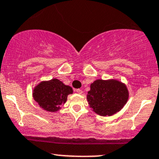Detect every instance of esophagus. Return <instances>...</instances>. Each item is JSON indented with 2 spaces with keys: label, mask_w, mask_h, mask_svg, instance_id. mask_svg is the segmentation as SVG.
<instances>
[{
  "label": "esophagus",
  "mask_w": 159,
  "mask_h": 159,
  "mask_svg": "<svg viewBox=\"0 0 159 159\" xmlns=\"http://www.w3.org/2000/svg\"><path fill=\"white\" fill-rule=\"evenodd\" d=\"M76 92H77V93H79V94H81V93H83L82 90H81V89H77Z\"/></svg>",
  "instance_id": "esophagus-1"
}]
</instances>
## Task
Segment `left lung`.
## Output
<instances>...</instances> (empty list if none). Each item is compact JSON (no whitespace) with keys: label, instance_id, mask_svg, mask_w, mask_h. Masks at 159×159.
I'll return each instance as SVG.
<instances>
[{"label":"left lung","instance_id":"1","mask_svg":"<svg viewBox=\"0 0 159 159\" xmlns=\"http://www.w3.org/2000/svg\"><path fill=\"white\" fill-rule=\"evenodd\" d=\"M128 98L127 86L116 79L96 80L87 94L90 107L101 116H111L118 112Z\"/></svg>","mask_w":159,"mask_h":159}]
</instances>
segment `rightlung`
<instances>
[{
    "mask_svg": "<svg viewBox=\"0 0 159 159\" xmlns=\"http://www.w3.org/2000/svg\"><path fill=\"white\" fill-rule=\"evenodd\" d=\"M73 93L70 86L64 84L57 78L43 81L33 89L32 96L41 109L50 112H55L61 109L67 100V97Z\"/></svg>",
    "mask_w": 159,
    "mask_h": 159,
    "instance_id": "obj_1",
    "label": "right lung"
}]
</instances>
